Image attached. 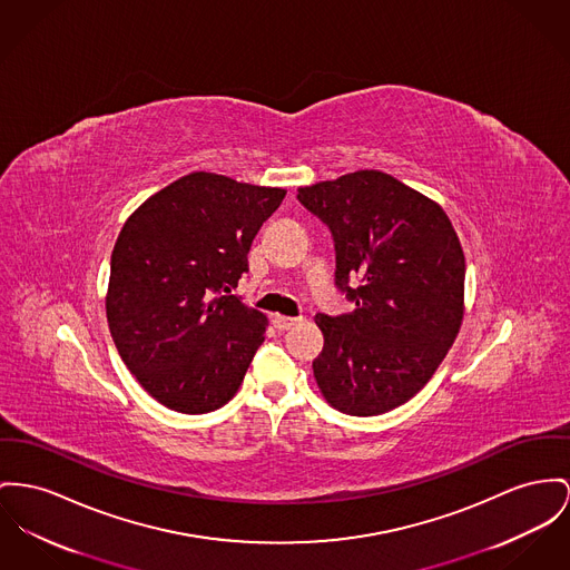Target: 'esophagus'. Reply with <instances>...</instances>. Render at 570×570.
Segmentation results:
<instances>
[{
	"instance_id": "1",
	"label": "esophagus",
	"mask_w": 570,
	"mask_h": 570,
	"mask_svg": "<svg viewBox=\"0 0 570 570\" xmlns=\"http://www.w3.org/2000/svg\"><path fill=\"white\" fill-rule=\"evenodd\" d=\"M274 326L278 328V331H289V328H294L298 322H301V317H287V315H274Z\"/></svg>"
}]
</instances>
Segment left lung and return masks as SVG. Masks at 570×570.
I'll use <instances>...</instances> for the list:
<instances>
[{
    "instance_id": "1",
    "label": "left lung",
    "mask_w": 570,
    "mask_h": 570,
    "mask_svg": "<svg viewBox=\"0 0 570 570\" xmlns=\"http://www.w3.org/2000/svg\"><path fill=\"white\" fill-rule=\"evenodd\" d=\"M298 200L331 228L335 283L356 304L337 317L315 315L324 333L315 382L345 415L393 411L434 376L462 324L464 253L452 220L380 170L304 186Z\"/></svg>"
}]
</instances>
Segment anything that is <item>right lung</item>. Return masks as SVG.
Masks as SVG:
<instances>
[{
  "label": "right lung",
  "mask_w": 570,
  "mask_h": 570,
  "mask_svg": "<svg viewBox=\"0 0 570 570\" xmlns=\"http://www.w3.org/2000/svg\"><path fill=\"white\" fill-rule=\"evenodd\" d=\"M285 194L200 170L155 191L120 228L108 326L127 370L166 409L203 415L237 393L267 317L230 289Z\"/></svg>",
  "instance_id": "add662e5"
}]
</instances>
